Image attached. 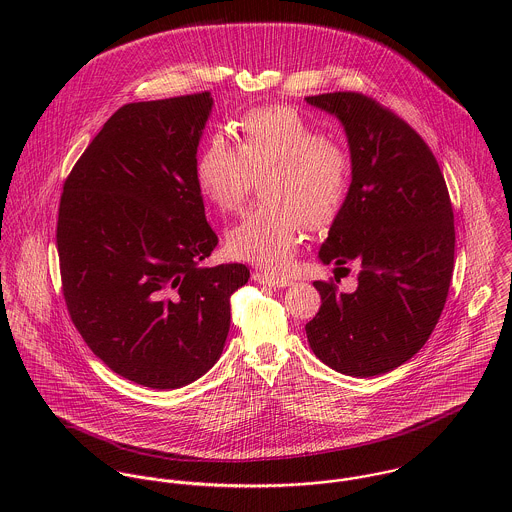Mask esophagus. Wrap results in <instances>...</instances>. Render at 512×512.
<instances>
[{"mask_svg": "<svg viewBox=\"0 0 512 512\" xmlns=\"http://www.w3.org/2000/svg\"><path fill=\"white\" fill-rule=\"evenodd\" d=\"M258 284H266V286H272V288H286V286H292V280L290 278H284V276H278V274H270V272H256L252 276Z\"/></svg>", "mask_w": 512, "mask_h": 512, "instance_id": "1", "label": "esophagus"}]
</instances>
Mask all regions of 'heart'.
<instances>
[{
  "instance_id": "1",
  "label": "heart",
  "mask_w": 512,
  "mask_h": 512,
  "mask_svg": "<svg viewBox=\"0 0 512 512\" xmlns=\"http://www.w3.org/2000/svg\"><path fill=\"white\" fill-rule=\"evenodd\" d=\"M266 201L226 232V252L262 268H282L301 244L307 222L325 228L341 215L353 181L351 151L292 106L248 110L236 124V147L213 134L195 161L201 197L220 213L236 211L264 175Z\"/></svg>"
}]
</instances>
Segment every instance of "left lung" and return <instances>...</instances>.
<instances>
[{
    "label": "left lung",
    "mask_w": 512,
    "mask_h": 512,
    "mask_svg": "<svg viewBox=\"0 0 512 512\" xmlns=\"http://www.w3.org/2000/svg\"><path fill=\"white\" fill-rule=\"evenodd\" d=\"M307 102L341 120L353 181L319 250L323 264H361L359 288L321 295L305 325L319 361L349 376H378L410 361L443 311L455 254L453 209L432 149L392 110L361 92H327Z\"/></svg>",
    "instance_id": "1"
}]
</instances>
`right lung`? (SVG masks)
<instances>
[{
    "label": "right lung",
    "instance_id": "add662e5",
    "mask_svg": "<svg viewBox=\"0 0 512 512\" xmlns=\"http://www.w3.org/2000/svg\"><path fill=\"white\" fill-rule=\"evenodd\" d=\"M211 92L116 110L69 173L57 250L76 331L116 374L155 390L219 361L244 264L203 268L219 238L195 183Z\"/></svg>",
    "mask_w": 512,
    "mask_h": 512
}]
</instances>
